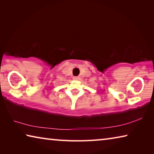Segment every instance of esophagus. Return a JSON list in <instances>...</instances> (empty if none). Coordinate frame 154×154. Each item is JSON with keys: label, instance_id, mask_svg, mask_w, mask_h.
I'll return each mask as SVG.
<instances>
[{"label": "esophagus", "instance_id": "esophagus-1", "mask_svg": "<svg viewBox=\"0 0 154 154\" xmlns=\"http://www.w3.org/2000/svg\"><path fill=\"white\" fill-rule=\"evenodd\" d=\"M80 78L81 77L79 76H74L73 77V79L74 80H79Z\"/></svg>", "mask_w": 154, "mask_h": 154}]
</instances>
